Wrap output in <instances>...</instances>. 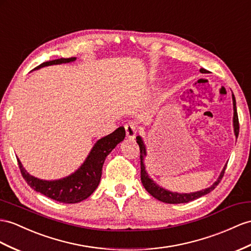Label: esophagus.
Here are the masks:
<instances>
[{
	"label": "esophagus",
	"instance_id": "1",
	"mask_svg": "<svg viewBox=\"0 0 251 251\" xmlns=\"http://www.w3.org/2000/svg\"><path fill=\"white\" fill-rule=\"evenodd\" d=\"M125 130H126V136L130 139H133L137 134V126L132 122L125 124Z\"/></svg>",
	"mask_w": 251,
	"mask_h": 251
}]
</instances>
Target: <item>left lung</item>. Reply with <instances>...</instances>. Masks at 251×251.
Segmentation results:
<instances>
[{
	"mask_svg": "<svg viewBox=\"0 0 251 251\" xmlns=\"http://www.w3.org/2000/svg\"><path fill=\"white\" fill-rule=\"evenodd\" d=\"M201 73H208L207 70L204 69H201ZM232 100H233V127H234V133L235 137L237 138L239 136V130H240V125H239V117H237V112H236V106H235V98L234 95L232 94ZM137 143L139 144L140 147V158H141V181H142L143 187L145 188V190L150 193V194L157 198L158 201H163L165 203H184V202H189L194 201V199H197L199 197H201L205 194H208L211 191H213L216 185L221 182L222 178L225 174V170H226V166L225 165L224 170L222 171L220 177H218L217 180L211 185L210 188L204 189L202 191H198V192H194V193H177V192H171L165 190L161 187H159L157 183L153 182L151 179L147 175V173L145 171V165H144V157H146V147L144 145L143 140L141 137H137Z\"/></svg>",
	"mask_w": 251,
	"mask_h": 251,
	"instance_id": "left-lung-1",
	"label": "left lung"
}]
</instances>
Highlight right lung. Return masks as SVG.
<instances>
[{
    "label": "right lung",
    "instance_id": "add662e5",
    "mask_svg": "<svg viewBox=\"0 0 251 251\" xmlns=\"http://www.w3.org/2000/svg\"><path fill=\"white\" fill-rule=\"evenodd\" d=\"M75 59V57H71V58L50 60L41 63L36 69L52 66V64L67 63L74 61ZM124 138L125 128L121 126L112 133L100 139L94 144L93 149L80 168L72 175L59 179V180H41V179L29 175L23 168L20 160L17 158L18 164L23 178L31 189L50 199H54L56 201L63 203H76L88 198L98 188L101 177L102 164L105 162L106 157L121 141L124 140Z\"/></svg>",
    "mask_w": 251,
    "mask_h": 251
}]
</instances>
